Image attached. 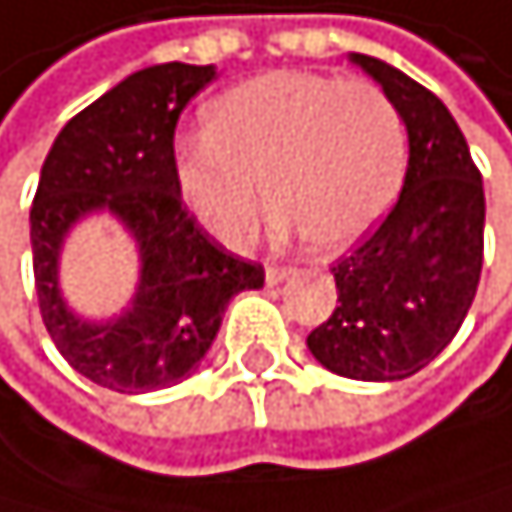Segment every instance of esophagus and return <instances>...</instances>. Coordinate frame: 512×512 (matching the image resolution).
Masks as SVG:
<instances>
[{
	"instance_id": "1",
	"label": "esophagus",
	"mask_w": 512,
	"mask_h": 512,
	"mask_svg": "<svg viewBox=\"0 0 512 512\" xmlns=\"http://www.w3.org/2000/svg\"><path fill=\"white\" fill-rule=\"evenodd\" d=\"M293 277V267H280V264H267V283L270 286H277L283 280H290Z\"/></svg>"
}]
</instances>
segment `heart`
Segmentation results:
<instances>
[{"label": "heart", "mask_w": 512, "mask_h": 512, "mask_svg": "<svg viewBox=\"0 0 512 512\" xmlns=\"http://www.w3.org/2000/svg\"><path fill=\"white\" fill-rule=\"evenodd\" d=\"M405 162V120L376 82L277 69L206 104L203 136L181 146L175 178L222 245L251 242L267 194L280 232L341 251L389 213Z\"/></svg>", "instance_id": "b5f03b06"}]
</instances>
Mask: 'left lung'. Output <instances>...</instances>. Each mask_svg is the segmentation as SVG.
Instances as JSON below:
<instances>
[{
    "mask_svg": "<svg viewBox=\"0 0 512 512\" xmlns=\"http://www.w3.org/2000/svg\"><path fill=\"white\" fill-rule=\"evenodd\" d=\"M369 72L408 127L401 197L331 267L337 309L309 334L312 357L344 379L395 382L446 350L472 309L484 264V184L446 104L366 53Z\"/></svg>",
    "mask_w": 512,
    "mask_h": 512,
    "instance_id": "left-lung-1",
    "label": "left lung"
}]
</instances>
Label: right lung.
I'll return each mask as SVG.
<instances>
[{"mask_svg":"<svg viewBox=\"0 0 512 512\" xmlns=\"http://www.w3.org/2000/svg\"><path fill=\"white\" fill-rule=\"evenodd\" d=\"M213 79V66L187 63L133 72L66 123L40 168L31 206L40 318L63 360L101 389L178 385L206 357L229 299L264 286V267L222 248L178 191V117ZM95 209L131 229L144 261L131 309L104 326L72 316L55 280L65 232Z\"/></svg>","mask_w":512,"mask_h":512,"instance_id":"1","label":"right lung"}]
</instances>
